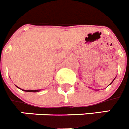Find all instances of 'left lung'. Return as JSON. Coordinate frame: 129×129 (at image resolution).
I'll return each instance as SVG.
<instances>
[{
  "mask_svg": "<svg viewBox=\"0 0 129 129\" xmlns=\"http://www.w3.org/2000/svg\"><path fill=\"white\" fill-rule=\"evenodd\" d=\"M116 79V77H115V78H114V80H113V81H112V82H113V81H114V79ZM112 83H110V85H111L112 83Z\"/></svg>",
  "mask_w": 129,
  "mask_h": 129,
  "instance_id": "left-lung-1",
  "label": "left lung"
}]
</instances>
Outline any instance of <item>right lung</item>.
Segmentation results:
<instances>
[{
	"mask_svg": "<svg viewBox=\"0 0 129 129\" xmlns=\"http://www.w3.org/2000/svg\"><path fill=\"white\" fill-rule=\"evenodd\" d=\"M16 86V85H15ZM17 88H19V89L22 90V91H24V92H39V91H41V90H23V89H21V88H20L19 87H18L17 86H16Z\"/></svg>",
	"mask_w": 129,
	"mask_h": 129,
	"instance_id": "obj_1",
	"label": "right lung"
}]
</instances>
